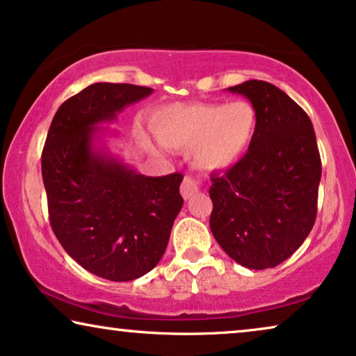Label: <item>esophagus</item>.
<instances>
[{"label": "esophagus", "instance_id": "34e87169", "mask_svg": "<svg viewBox=\"0 0 356 356\" xmlns=\"http://www.w3.org/2000/svg\"><path fill=\"white\" fill-rule=\"evenodd\" d=\"M199 189H201V181L191 177H184L181 186H179V191H181V196L184 199L193 197L194 194L199 193Z\"/></svg>", "mask_w": 356, "mask_h": 356}]
</instances>
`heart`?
<instances>
[{
	"label": "heart",
	"mask_w": 356,
	"mask_h": 356,
	"mask_svg": "<svg viewBox=\"0 0 356 356\" xmlns=\"http://www.w3.org/2000/svg\"><path fill=\"white\" fill-rule=\"evenodd\" d=\"M257 110L248 100L173 104L157 110L152 129L172 150H189L193 167L202 172L236 162L257 131Z\"/></svg>",
	"instance_id": "1"
}]
</instances>
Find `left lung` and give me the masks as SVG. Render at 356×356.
Listing matches in <instances>:
<instances>
[{
	"label": "left lung",
	"instance_id": "8db88e82",
	"mask_svg": "<svg viewBox=\"0 0 356 356\" xmlns=\"http://www.w3.org/2000/svg\"><path fill=\"white\" fill-rule=\"evenodd\" d=\"M257 110L248 152L212 173L211 230L222 250L248 269H269L293 254L318 212L321 155L309 116L266 81L228 87Z\"/></svg>",
	"mask_w": 356,
	"mask_h": 356
}]
</instances>
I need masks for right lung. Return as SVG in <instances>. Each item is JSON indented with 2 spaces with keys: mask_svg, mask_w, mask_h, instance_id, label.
Here are the masks:
<instances>
[{
  "mask_svg": "<svg viewBox=\"0 0 356 356\" xmlns=\"http://www.w3.org/2000/svg\"><path fill=\"white\" fill-rule=\"evenodd\" d=\"M152 94L150 87L97 82L63 102L42 152L50 225L86 270L113 282L139 279L167 250L183 197L181 173L144 177L94 149L99 123Z\"/></svg>",
  "mask_w": 356,
  "mask_h": 356,
  "instance_id": "right-lung-1",
  "label": "right lung"
}]
</instances>
